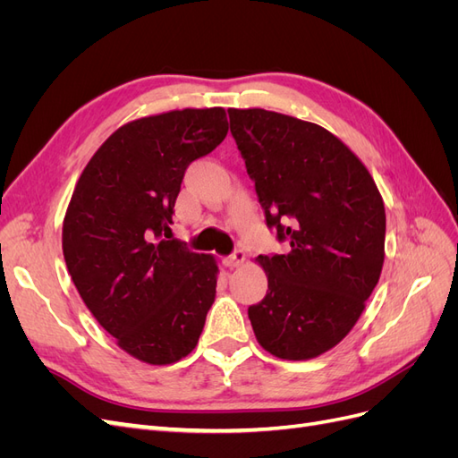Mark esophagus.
I'll use <instances>...</instances> for the list:
<instances>
[{"instance_id": "obj_1", "label": "esophagus", "mask_w": 458, "mask_h": 458, "mask_svg": "<svg viewBox=\"0 0 458 458\" xmlns=\"http://www.w3.org/2000/svg\"><path fill=\"white\" fill-rule=\"evenodd\" d=\"M246 261V254L242 252V250H234L231 256H227L225 259H224V263L227 267H239V266H242V263Z\"/></svg>"}]
</instances>
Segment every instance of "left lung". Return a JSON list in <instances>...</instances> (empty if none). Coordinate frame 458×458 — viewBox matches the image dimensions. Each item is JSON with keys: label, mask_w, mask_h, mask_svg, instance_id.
<instances>
[{"label": "left lung", "mask_w": 458, "mask_h": 458, "mask_svg": "<svg viewBox=\"0 0 458 458\" xmlns=\"http://www.w3.org/2000/svg\"><path fill=\"white\" fill-rule=\"evenodd\" d=\"M229 122L267 227L290 244L256 258L267 294L248 317L263 350L306 361L348 336L380 279L384 200L365 164L317 123L263 108H229Z\"/></svg>", "instance_id": "obj_1"}]
</instances>
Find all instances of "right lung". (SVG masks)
Segmentation results:
<instances>
[{"label": "right lung", "mask_w": 458, "mask_h": 458, "mask_svg": "<svg viewBox=\"0 0 458 458\" xmlns=\"http://www.w3.org/2000/svg\"><path fill=\"white\" fill-rule=\"evenodd\" d=\"M225 110L183 108L123 123L81 172L63 221V254L91 315L120 348L172 365L197 348L217 263L170 233L187 165L225 140Z\"/></svg>", "instance_id": "add662e5"}]
</instances>
